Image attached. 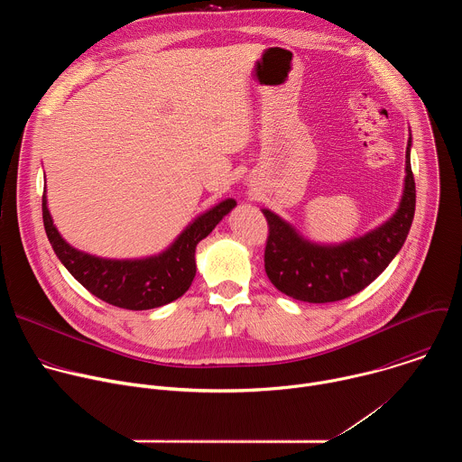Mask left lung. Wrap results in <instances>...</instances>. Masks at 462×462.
Returning a JSON list of instances; mask_svg holds the SVG:
<instances>
[{
  "mask_svg": "<svg viewBox=\"0 0 462 462\" xmlns=\"http://www.w3.org/2000/svg\"><path fill=\"white\" fill-rule=\"evenodd\" d=\"M406 148V180L401 205L378 228L340 245H318L271 210L265 273L283 294L309 303L346 300L374 282L402 248L415 216V179Z\"/></svg>",
  "mask_w": 462,
  "mask_h": 462,
  "instance_id": "1",
  "label": "left lung"
}]
</instances>
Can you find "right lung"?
I'll use <instances>...</instances> for the list:
<instances>
[{
    "mask_svg": "<svg viewBox=\"0 0 462 462\" xmlns=\"http://www.w3.org/2000/svg\"><path fill=\"white\" fill-rule=\"evenodd\" d=\"M236 207L225 199L191 221L161 254L143 259H104L73 248L56 230L43 193L42 212L49 243L71 276L102 301L148 310L180 298L195 278V246Z\"/></svg>",
    "mask_w": 462,
    "mask_h": 462,
    "instance_id": "obj_1",
    "label": "right lung"
}]
</instances>
